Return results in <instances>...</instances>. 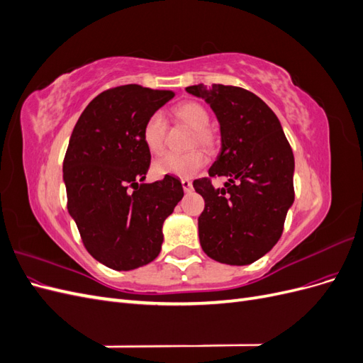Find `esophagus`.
I'll list each match as a JSON object with an SVG mask.
<instances>
[{
	"label": "esophagus",
	"instance_id": "obj_1",
	"mask_svg": "<svg viewBox=\"0 0 363 363\" xmlns=\"http://www.w3.org/2000/svg\"><path fill=\"white\" fill-rule=\"evenodd\" d=\"M182 186H183V191L184 192H191L192 191V182L188 179H183L182 180Z\"/></svg>",
	"mask_w": 363,
	"mask_h": 363
}]
</instances>
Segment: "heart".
Listing matches in <instances>:
<instances>
[{
  "label": "heart",
  "mask_w": 363,
  "mask_h": 363,
  "mask_svg": "<svg viewBox=\"0 0 363 363\" xmlns=\"http://www.w3.org/2000/svg\"><path fill=\"white\" fill-rule=\"evenodd\" d=\"M175 116L184 121L186 124L195 130L194 144L199 142L203 147L212 145V133L207 130L211 116L206 111V107L200 103H183L175 107ZM164 135H167V118L163 112H152L142 127V140L145 147L152 151L159 152L164 145ZM206 164V156L200 150H192L188 152H163L155 160V172L157 175H172V177H192Z\"/></svg>",
  "instance_id": "heart-1"
}]
</instances>
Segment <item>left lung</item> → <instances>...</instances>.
I'll return each instance as SVG.
<instances>
[{
  "label": "left lung",
  "mask_w": 363,
  "mask_h": 363,
  "mask_svg": "<svg viewBox=\"0 0 363 363\" xmlns=\"http://www.w3.org/2000/svg\"><path fill=\"white\" fill-rule=\"evenodd\" d=\"M186 91L216 115L221 151L208 175L227 179L218 189L208 179L194 182L206 203L199 218L201 248L216 262L250 265L281 236L294 203L292 148L276 113L252 92L224 84Z\"/></svg>",
  "instance_id": "obj_1"
}]
</instances>
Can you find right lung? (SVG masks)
Masks as SVG:
<instances>
[{
    "mask_svg": "<svg viewBox=\"0 0 363 363\" xmlns=\"http://www.w3.org/2000/svg\"><path fill=\"white\" fill-rule=\"evenodd\" d=\"M171 98V91L118 86L95 96L72 130L63 160L68 212L89 255L116 271L159 256L162 225L183 199L172 175L144 183L151 155L142 127Z\"/></svg>",
    "mask_w": 363,
    "mask_h": 363,
    "instance_id": "obj_1",
    "label": "right lung"
}]
</instances>
